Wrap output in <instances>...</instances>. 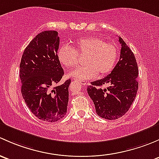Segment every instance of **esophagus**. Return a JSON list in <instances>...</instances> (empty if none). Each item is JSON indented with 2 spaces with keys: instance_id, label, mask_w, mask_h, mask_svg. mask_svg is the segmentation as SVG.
I'll return each mask as SVG.
<instances>
[{
  "instance_id": "obj_1",
  "label": "esophagus",
  "mask_w": 159,
  "mask_h": 159,
  "mask_svg": "<svg viewBox=\"0 0 159 159\" xmlns=\"http://www.w3.org/2000/svg\"><path fill=\"white\" fill-rule=\"evenodd\" d=\"M76 81L79 82V83H80V84H81V85H83V86H86V84H87V83H86V82H84V81H78V80H76Z\"/></svg>"
}]
</instances>
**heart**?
I'll return each instance as SVG.
<instances>
[{
    "label": "heart",
    "mask_w": 159,
    "mask_h": 159,
    "mask_svg": "<svg viewBox=\"0 0 159 159\" xmlns=\"http://www.w3.org/2000/svg\"><path fill=\"white\" fill-rule=\"evenodd\" d=\"M79 56L85 57L80 66L70 73V76L77 80L96 78L98 75L106 76L115 67L119 50L115 43L105 42L98 37H82L76 43V48L70 45H63L57 52L59 62L66 69L74 67L79 63Z\"/></svg>",
    "instance_id": "b5f03b06"
}]
</instances>
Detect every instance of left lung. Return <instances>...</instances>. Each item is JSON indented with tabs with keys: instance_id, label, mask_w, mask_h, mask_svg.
Returning a JSON list of instances; mask_svg holds the SVG:
<instances>
[{
	"instance_id": "1",
	"label": "left lung",
	"mask_w": 159,
	"mask_h": 159,
	"mask_svg": "<svg viewBox=\"0 0 159 159\" xmlns=\"http://www.w3.org/2000/svg\"><path fill=\"white\" fill-rule=\"evenodd\" d=\"M120 57L110 74L103 79L92 82L87 92L93 100L97 115L106 119H119L125 115L132 106L139 88V69L134 53L123 40ZM107 84L102 89L101 86Z\"/></svg>"
}]
</instances>
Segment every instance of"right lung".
I'll use <instances>...</instances> for the list:
<instances>
[{"label": "right lung", "mask_w": 159, "mask_h": 159, "mask_svg": "<svg viewBox=\"0 0 159 159\" xmlns=\"http://www.w3.org/2000/svg\"><path fill=\"white\" fill-rule=\"evenodd\" d=\"M59 45L58 32L43 31L26 47L20 64L23 98L36 117L48 122L63 119L67 110L71 80L57 86L64 74L57 58Z\"/></svg>", "instance_id": "obj_1"}]
</instances>
